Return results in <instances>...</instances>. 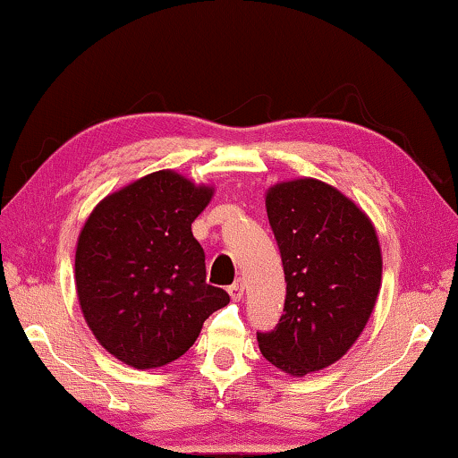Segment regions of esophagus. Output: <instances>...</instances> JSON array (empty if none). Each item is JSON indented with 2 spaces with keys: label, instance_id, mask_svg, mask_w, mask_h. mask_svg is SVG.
I'll return each instance as SVG.
<instances>
[{
  "label": "esophagus",
  "instance_id": "34e87169",
  "mask_svg": "<svg viewBox=\"0 0 458 458\" xmlns=\"http://www.w3.org/2000/svg\"><path fill=\"white\" fill-rule=\"evenodd\" d=\"M243 293H245V283L242 278L239 280H235L233 284L229 286V297L233 299V301H239V299H243Z\"/></svg>",
  "mask_w": 458,
  "mask_h": 458
}]
</instances>
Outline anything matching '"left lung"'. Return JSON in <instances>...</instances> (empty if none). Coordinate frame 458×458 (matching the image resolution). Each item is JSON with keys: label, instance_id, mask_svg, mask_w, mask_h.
<instances>
[{"label": "left lung", "instance_id": "1", "mask_svg": "<svg viewBox=\"0 0 458 458\" xmlns=\"http://www.w3.org/2000/svg\"><path fill=\"white\" fill-rule=\"evenodd\" d=\"M266 213L286 299L276 327L258 332L259 352L291 377H305L340 360L362 334L381 291V245L354 202L313 178L272 186Z\"/></svg>", "mask_w": 458, "mask_h": 458}]
</instances>
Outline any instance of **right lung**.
I'll return each mask as SVG.
<instances>
[{
  "mask_svg": "<svg viewBox=\"0 0 458 458\" xmlns=\"http://www.w3.org/2000/svg\"><path fill=\"white\" fill-rule=\"evenodd\" d=\"M210 186L161 170L98 205L75 251V288L96 340L139 370L180 358L202 323L229 302L207 284L205 250L192 223L213 199Z\"/></svg>",
  "mask_w": 458,
  "mask_h": 458,
  "instance_id": "obj_1",
  "label": "right lung"
}]
</instances>
